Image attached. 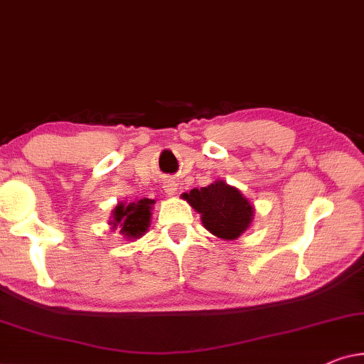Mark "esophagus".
<instances>
[{"label":"esophagus","instance_id":"obj_1","mask_svg":"<svg viewBox=\"0 0 364 364\" xmlns=\"http://www.w3.org/2000/svg\"><path fill=\"white\" fill-rule=\"evenodd\" d=\"M176 183L173 181V180H166V181H163V191H165L166 194H175L176 193Z\"/></svg>","mask_w":364,"mask_h":364}]
</instances>
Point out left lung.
Listing matches in <instances>:
<instances>
[{"label":"left lung","instance_id":"1","mask_svg":"<svg viewBox=\"0 0 364 364\" xmlns=\"http://www.w3.org/2000/svg\"><path fill=\"white\" fill-rule=\"evenodd\" d=\"M194 211L201 214L203 226L224 240H234L250 226L254 208L237 188L218 180L206 188L183 194Z\"/></svg>","mask_w":364,"mask_h":364}]
</instances>
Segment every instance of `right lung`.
<instances>
[{"label":"right lung","instance_id":"1","mask_svg":"<svg viewBox=\"0 0 364 364\" xmlns=\"http://www.w3.org/2000/svg\"><path fill=\"white\" fill-rule=\"evenodd\" d=\"M155 201L143 198L140 201L125 204H117L112 216V229H119L120 234L127 239H138L150 228L151 208Z\"/></svg>","mask_w":364,"mask_h":364}]
</instances>
